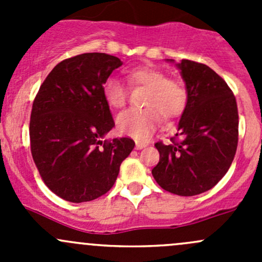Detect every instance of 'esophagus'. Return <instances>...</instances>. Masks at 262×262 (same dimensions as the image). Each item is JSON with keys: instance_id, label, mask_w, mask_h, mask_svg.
Returning <instances> with one entry per match:
<instances>
[{"instance_id": "34e87169", "label": "esophagus", "mask_w": 262, "mask_h": 262, "mask_svg": "<svg viewBox=\"0 0 262 262\" xmlns=\"http://www.w3.org/2000/svg\"><path fill=\"white\" fill-rule=\"evenodd\" d=\"M146 143H141V142H136V149H143L146 147Z\"/></svg>"}]
</instances>
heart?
Returning <instances> with one entry per match:
<instances>
[{
  "instance_id": "1",
  "label": "heart",
  "mask_w": 262,
  "mask_h": 262,
  "mask_svg": "<svg viewBox=\"0 0 262 262\" xmlns=\"http://www.w3.org/2000/svg\"><path fill=\"white\" fill-rule=\"evenodd\" d=\"M130 86L146 87L144 109H130L121 113L116 126L121 134L136 139H147L161 123L175 120L185 112L187 105V90L180 80L168 78L166 72L153 66H139L125 71ZM104 100L112 109H121L128 100V90L114 77L102 84Z\"/></svg>"
}]
</instances>
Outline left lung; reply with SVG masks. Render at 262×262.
<instances>
[{"label":"left lung","instance_id":"obj_1","mask_svg":"<svg viewBox=\"0 0 262 262\" xmlns=\"http://www.w3.org/2000/svg\"><path fill=\"white\" fill-rule=\"evenodd\" d=\"M187 105L171 143L155 144L160 162L152 175L166 191L192 196L212 189L232 165L238 143V110L227 82L194 60L179 63Z\"/></svg>","mask_w":262,"mask_h":262}]
</instances>
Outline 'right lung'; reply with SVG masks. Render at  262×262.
Listing matches in <instances>:
<instances>
[{
	"mask_svg": "<svg viewBox=\"0 0 262 262\" xmlns=\"http://www.w3.org/2000/svg\"><path fill=\"white\" fill-rule=\"evenodd\" d=\"M121 66L105 53L58 63L41 83L30 115V149L44 184L67 202L106 194L133 150L128 137L105 139L115 125L102 84Z\"/></svg>",
	"mask_w": 262,
	"mask_h": 262,
	"instance_id": "1",
	"label": "right lung"
}]
</instances>
